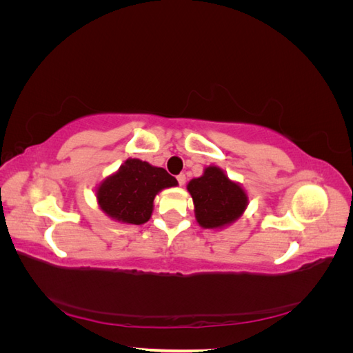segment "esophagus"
Segmentation results:
<instances>
[{
  "mask_svg": "<svg viewBox=\"0 0 353 353\" xmlns=\"http://www.w3.org/2000/svg\"><path fill=\"white\" fill-rule=\"evenodd\" d=\"M176 179H178V184H179V185H184V184H185V175H184V174H179V175L176 176Z\"/></svg>",
  "mask_w": 353,
  "mask_h": 353,
  "instance_id": "obj_1",
  "label": "esophagus"
}]
</instances>
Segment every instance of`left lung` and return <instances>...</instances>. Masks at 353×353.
I'll return each instance as SVG.
<instances>
[{
	"label": "left lung",
	"instance_id": "left-lung-1",
	"mask_svg": "<svg viewBox=\"0 0 353 353\" xmlns=\"http://www.w3.org/2000/svg\"><path fill=\"white\" fill-rule=\"evenodd\" d=\"M187 190L193 197L196 221L208 230L223 228L236 222L249 203L244 188L218 166L205 168L201 176L190 181Z\"/></svg>",
	"mask_w": 353,
	"mask_h": 353
}]
</instances>
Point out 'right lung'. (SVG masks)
<instances>
[{"mask_svg":"<svg viewBox=\"0 0 353 353\" xmlns=\"http://www.w3.org/2000/svg\"><path fill=\"white\" fill-rule=\"evenodd\" d=\"M176 185L178 181L163 168L128 159L117 172L100 183L95 194L105 215L117 222L141 225L150 219L159 191Z\"/></svg>","mask_w":353,"mask_h":353,"instance_id":"add662e5","label":"right lung"}]
</instances>
